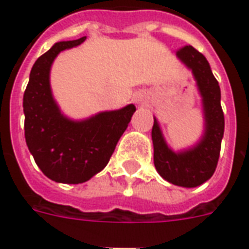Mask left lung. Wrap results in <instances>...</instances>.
<instances>
[{
	"instance_id": "obj_1",
	"label": "left lung",
	"mask_w": 249,
	"mask_h": 249,
	"mask_svg": "<svg viewBox=\"0 0 249 249\" xmlns=\"http://www.w3.org/2000/svg\"><path fill=\"white\" fill-rule=\"evenodd\" d=\"M178 57L192 69L205 113V133L193 149L175 153L165 144L156 119L152 128L153 161L162 178L178 187L193 188L205 183L216 171L224 135V113L220 104V87L207 58L193 46L185 45L176 52Z\"/></svg>"
}]
</instances>
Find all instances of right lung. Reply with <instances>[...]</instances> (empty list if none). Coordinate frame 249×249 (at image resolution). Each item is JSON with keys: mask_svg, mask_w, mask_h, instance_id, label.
Returning <instances> with one entry per match:
<instances>
[{"mask_svg": "<svg viewBox=\"0 0 249 249\" xmlns=\"http://www.w3.org/2000/svg\"><path fill=\"white\" fill-rule=\"evenodd\" d=\"M85 38L57 42L38 57L24 93L26 145L42 173L57 183H84L103 171L136 110L130 104L80 123L60 113L49 85L52 62L60 52Z\"/></svg>", "mask_w": 249, "mask_h": 249, "instance_id": "add662e5", "label": "right lung"}]
</instances>
